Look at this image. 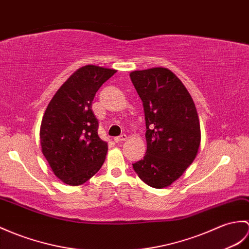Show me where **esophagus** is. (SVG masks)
I'll return each mask as SVG.
<instances>
[{
    "instance_id": "1",
    "label": "esophagus",
    "mask_w": 249,
    "mask_h": 249,
    "mask_svg": "<svg viewBox=\"0 0 249 249\" xmlns=\"http://www.w3.org/2000/svg\"><path fill=\"white\" fill-rule=\"evenodd\" d=\"M125 140H127V136L126 135H121V136H119V137H115L114 138V142H117V143H119V142H122V141H125Z\"/></svg>"
}]
</instances>
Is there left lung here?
Masks as SVG:
<instances>
[{
    "mask_svg": "<svg viewBox=\"0 0 249 249\" xmlns=\"http://www.w3.org/2000/svg\"><path fill=\"white\" fill-rule=\"evenodd\" d=\"M132 85L142 100L146 154L132 164L142 181L162 189L180 177L197 155L200 125L186 87L165 68L134 71Z\"/></svg>",
    "mask_w": 249,
    "mask_h": 249,
    "instance_id": "8db88e82",
    "label": "left lung"
}]
</instances>
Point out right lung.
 I'll use <instances>...</instances> for the list:
<instances>
[{
  "label": "right lung",
  "instance_id": "obj_1",
  "mask_svg": "<svg viewBox=\"0 0 249 249\" xmlns=\"http://www.w3.org/2000/svg\"><path fill=\"white\" fill-rule=\"evenodd\" d=\"M117 72L88 65L74 72L52 98L40 127L42 153L54 174L70 186L94 176L105 161L108 145L97 135L92 111L97 90Z\"/></svg>",
  "mask_w": 249,
  "mask_h": 249
}]
</instances>
